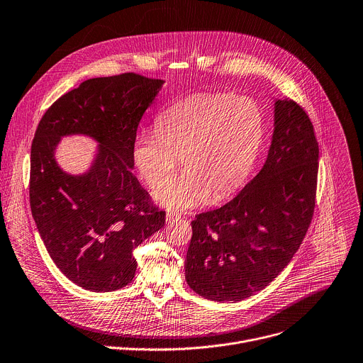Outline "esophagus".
Returning <instances> with one entry per match:
<instances>
[{"label":"esophagus","mask_w":363,"mask_h":363,"mask_svg":"<svg viewBox=\"0 0 363 363\" xmlns=\"http://www.w3.org/2000/svg\"><path fill=\"white\" fill-rule=\"evenodd\" d=\"M180 218V216L176 213V211H167L166 213V221L167 223H174V221H177Z\"/></svg>","instance_id":"obj_1"}]
</instances>
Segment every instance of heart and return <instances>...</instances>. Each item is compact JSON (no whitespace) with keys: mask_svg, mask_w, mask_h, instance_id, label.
Here are the masks:
<instances>
[{"mask_svg":"<svg viewBox=\"0 0 363 363\" xmlns=\"http://www.w3.org/2000/svg\"><path fill=\"white\" fill-rule=\"evenodd\" d=\"M265 133V115L248 96L196 94L176 101L133 142V163L150 189H159L179 156L184 170L155 194L169 210H189L213 193L220 200L251 173Z\"/></svg>","mask_w":363,"mask_h":363,"instance_id":"heart-1","label":"heart"}]
</instances>
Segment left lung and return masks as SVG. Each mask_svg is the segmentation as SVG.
<instances>
[{
    "label": "left lung",
    "instance_id": "8db88e82",
    "mask_svg": "<svg viewBox=\"0 0 363 363\" xmlns=\"http://www.w3.org/2000/svg\"><path fill=\"white\" fill-rule=\"evenodd\" d=\"M318 142L305 111L274 102V132L258 174L227 204L191 221L186 281L199 295L242 301L264 289L298 251L312 220Z\"/></svg>",
    "mask_w": 363,
    "mask_h": 363
}]
</instances>
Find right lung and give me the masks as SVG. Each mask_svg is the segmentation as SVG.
I'll use <instances>...</instances> for the list:
<instances>
[{
	"mask_svg": "<svg viewBox=\"0 0 363 363\" xmlns=\"http://www.w3.org/2000/svg\"><path fill=\"white\" fill-rule=\"evenodd\" d=\"M164 81L136 74L92 78L61 96L43 116L31 147L30 203L55 265L78 286L111 292L135 277L133 250L164 225L132 170L139 122ZM98 143L79 175L56 162L62 137Z\"/></svg>",
	"mask_w": 363,
	"mask_h": 363,
	"instance_id": "right-lung-1",
	"label": "right lung"
}]
</instances>
